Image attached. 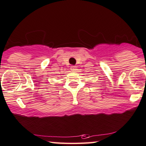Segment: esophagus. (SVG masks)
I'll use <instances>...</instances> for the list:
<instances>
[{"mask_svg":"<svg viewBox=\"0 0 146 146\" xmlns=\"http://www.w3.org/2000/svg\"><path fill=\"white\" fill-rule=\"evenodd\" d=\"M71 69L73 71H75L77 70V67L76 66H71Z\"/></svg>","mask_w":146,"mask_h":146,"instance_id":"obj_1","label":"esophagus"}]
</instances>
